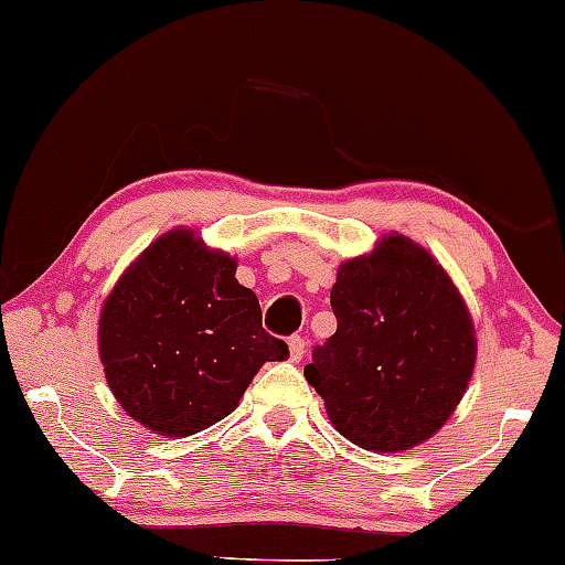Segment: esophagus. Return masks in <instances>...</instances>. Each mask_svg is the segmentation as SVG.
Listing matches in <instances>:
<instances>
[{"label": "esophagus", "instance_id": "34e87169", "mask_svg": "<svg viewBox=\"0 0 565 565\" xmlns=\"http://www.w3.org/2000/svg\"><path fill=\"white\" fill-rule=\"evenodd\" d=\"M288 348H290V361H300V358H303V353H306V342H303V337H298V334H292L290 340H288Z\"/></svg>", "mask_w": 565, "mask_h": 565}]
</instances>
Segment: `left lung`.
Wrapping results in <instances>:
<instances>
[{"label":"left lung","mask_w":565,"mask_h":565,"mask_svg":"<svg viewBox=\"0 0 565 565\" xmlns=\"http://www.w3.org/2000/svg\"><path fill=\"white\" fill-rule=\"evenodd\" d=\"M337 332L303 376L342 436L369 451H405L449 420L472 379L478 340L446 269L399 233L340 265Z\"/></svg>","instance_id":"1"}]
</instances>
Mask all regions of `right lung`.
Here are the masks:
<instances>
[{
	"label": "right lung",
	"instance_id": "1",
	"mask_svg": "<svg viewBox=\"0 0 565 565\" xmlns=\"http://www.w3.org/2000/svg\"><path fill=\"white\" fill-rule=\"evenodd\" d=\"M100 363L129 417L184 438L238 407L267 361L288 345L262 327L259 300L236 280V259L175 228L145 248L106 298Z\"/></svg>",
	"mask_w": 565,
	"mask_h": 565
}]
</instances>
